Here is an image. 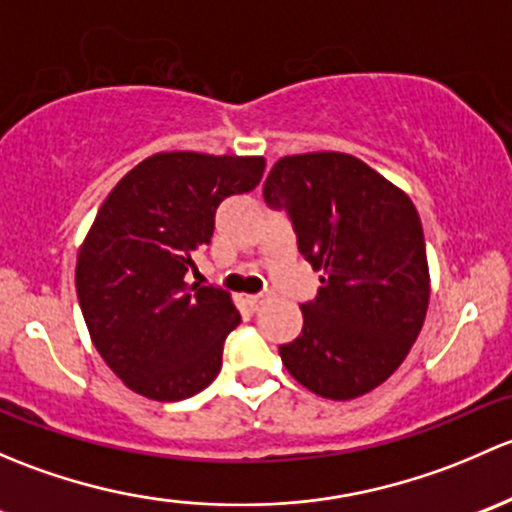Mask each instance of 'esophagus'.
Segmentation results:
<instances>
[{
  "label": "esophagus",
  "mask_w": 512,
  "mask_h": 512,
  "mask_svg": "<svg viewBox=\"0 0 512 512\" xmlns=\"http://www.w3.org/2000/svg\"><path fill=\"white\" fill-rule=\"evenodd\" d=\"M268 298H271V295H268V293H258V295H249V298H246V300H249L251 308H261L263 303H268Z\"/></svg>",
  "instance_id": "34e87169"
}]
</instances>
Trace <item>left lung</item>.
<instances>
[{
	"mask_svg": "<svg viewBox=\"0 0 512 512\" xmlns=\"http://www.w3.org/2000/svg\"><path fill=\"white\" fill-rule=\"evenodd\" d=\"M263 199L286 209L300 254L323 271L318 298L300 305L303 330L278 347L283 365L323 399L372 392L409 355L429 308L414 202L367 162L333 150L281 157Z\"/></svg>",
	"mask_w": 512,
	"mask_h": 512,
	"instance_id": "8db88e82",
	"label": "left lung"
}]
</instances>
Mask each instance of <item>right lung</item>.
<instances>
[{"mask_svg":"<svg viewBox=\"0 0 512 512\" xmlns=\"http://www.w3.org/2000/svg\"><path fill=\"white\" fill-rule=\"evenodd\" d=\"M261 155L155 152L105 197L76 258L93 347L128 389L155 402L202 392L241 315L226 291L184 281L231 194L261 182Z\"/></svg>","mask_w":512,"mask_h":512,"instance_id":"1","label":"right lung"}]
</instances>
